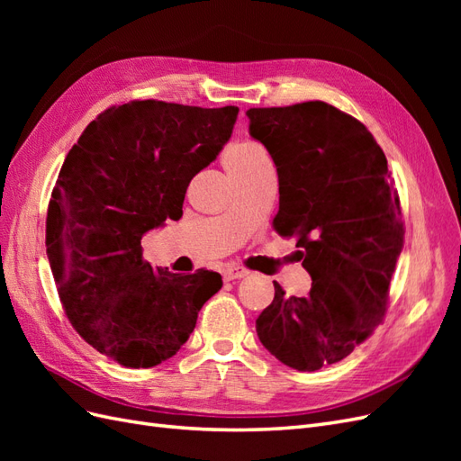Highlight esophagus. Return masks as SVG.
Returning a JSON list of instances; mask_svg holds the SVG:
<instances>
[{
	"label": "esophagus",
	"mask_w": 461,
	"mask_h": 461,
	"mask_svg": "<svg viewBox=\"0 0 461 461\" xmlns=\"http://www.w3.org/2000/svg\"><path fill=\"white\" fill-rule=\"evenodd\" d=\"M248 275L249 273L244 267H236V265H229V267L222 269V278H225V281H234V278H244Z\"/></svg>",
	"instance_id": "34e87169"
}]
</instances>
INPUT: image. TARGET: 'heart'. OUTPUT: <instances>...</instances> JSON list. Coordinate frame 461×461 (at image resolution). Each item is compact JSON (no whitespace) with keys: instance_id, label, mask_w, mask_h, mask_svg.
I'll return each instance as SVG.
<instances>
[{"instance_id":"heart-1","label":"heart","mask_w":461,"mask_h":461,"mask_svg":"<svg viewBox=\"0 0 461 461\" xmlns=\"http://www.w3.org/2000/svg\"><path fill=\"white\" fill-rule=\"evenodd\" d=\"M263 149L256 144H239V146H232L227 149L225 153V159H222V163H225V167H230V165H239V163H244L248 159H254L256 156H259Z\"/></svg>"}]
</instances>
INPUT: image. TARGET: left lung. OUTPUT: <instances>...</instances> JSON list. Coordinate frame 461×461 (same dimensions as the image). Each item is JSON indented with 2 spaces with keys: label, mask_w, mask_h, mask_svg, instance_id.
Instances as JSON below:
<instances>
[{
  "label": "left lung",
  "mask_w": 461,
  "mask_h": 461,
  "mask_svg": "<svg viewBox=\"0 0 461 461\" xmlns=\"http://www.w3.org/2000/svg\"><path fill=\"white\" fill-rule=\"evenodd\" d=\"M246 115L276 167L275 230L298 236L312 276L303 298L275 283L256 330L285 366L317 371L350 356L383 321L403 246L400 200L381 146L337 107L305 102Z\"/></svg>",
  "instance_id": "left-lung-1"
}]
</instances>
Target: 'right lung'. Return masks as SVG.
Returning a JSON list of instances; mask_svg holds the SVG:
<instances>
[{"mask_svg":"<svg viewBox=\"0 0 461 461\" xmlns=\"http://www.w3.org/2000/svg\"><path fill=\"white\" fill-rule=\"evenodd\" d=\"M236 117L234 105L131 102L97 115L67 153L46 219L51 273L77 332L124 367L173 357L222 286L213 271L151 267L142 236L180 217Z\"/></svg>","mask_w":461,"mask_h":461,"instance_id":"obj_1","label":"right lung"}]
</instances>
